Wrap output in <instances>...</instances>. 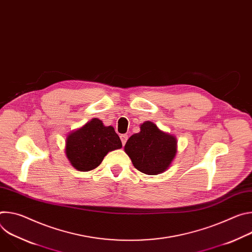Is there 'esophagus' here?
I'll use <instances>...</instances> for the list:
<instances>
[{"label":"esophagus","mask_w":252,"mask_h":252,"mask_svg":"<svg viewBox=\"0 0 252 252\" xmlns=\"http://www.w3.org/2000/svg\"><path fill=\"white\" fill-rule=\"evenodd\" d=\"M121 140H122V143H123V146H125L126 145V140H127V138H128V135L127 134H121Z\"/></svg>","instance_id":"1"}]
</instances>
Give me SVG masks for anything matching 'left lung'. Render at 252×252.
<instances>
[{
  "label": "left lung",
  "instance_id": "1",
  "mask_svg": "<svg viewBox=\"0 0 252 252\" xmlns=\"http://www.w3.org/2000/svg\"><path fill=\"white\" fill-rule=\"evenodd\" d=\"M133 166L142 173L158 174L168 168L176 154V139L152 122L140 126V131L131 135L125 146Z\"/></svg>",
  "mask_w": 252,
  "mask_h": 252
}]
</instances>
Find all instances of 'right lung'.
<instances>
[{"label": "right lung", "instance_id": "1", "mask_svg": "<svg viewBox=\"0 0 252 252\" xmlns=\"http://www.w3.org/2000/svg\"><path fill=\"white\" fill-rule=\"evenodd\" d=\"M121 148L122 141L115 128L93 119L66 137L65 155L75 168L89 171L97 167L107 153Z\"/></svg>", "mask_w": 252, "mask_h": 252}]
</instances>
